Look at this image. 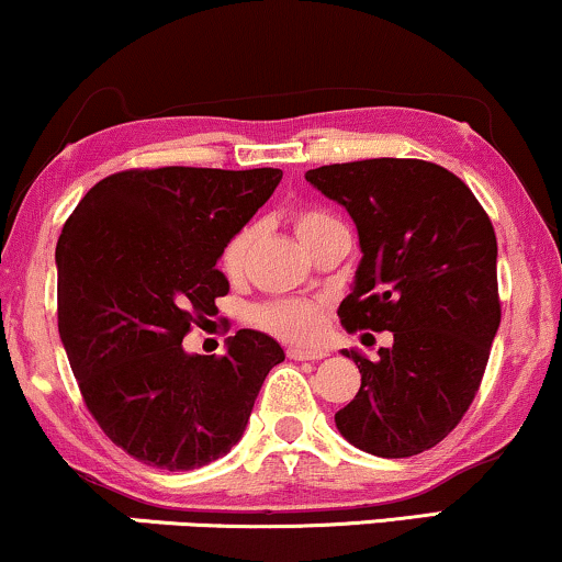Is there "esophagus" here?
<instances>
[{
	"label": "esophagus",
	"instance_id": "34e87169",
	"mask_svg": "<svg viewBox=\"0 0 562 562\" xmlns=\"http://www.w3.org/2000/svg\"><path fill=\"white\" fill-rule=\"evenodd\" d=\"M286 355L292 360H323L326 358V349H305V347H289Z\"/></svg>",
	"mask_w": 562,
	"mask_h": 562
}]
</instances>
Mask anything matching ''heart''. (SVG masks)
I'll return each mask as SVG.
<instances>
[{"label":"heart","mask_w":562,"mask_h":562,"mask_svg":"<svg viewBox=\"0 0 562 562\" xmlns=\"http://www.w3.org/2000/svg\"><path fill=\"white\" fill-rule=\"evenodd\" d=\"M334 223L331 215L321 213V210H305V213L296 215V236L305 244L310 236L318 234L323 226ZM257 236V226L249 223L236 231L234 236L226 241L221 255V266L226 273H239L247 262L249 249ZM252 321L266 331L281 336L289 341H313L315 336L326 326V307L318 300H276L266 302V305L252 310Z\"/></svg>","instance_id":"b5f03b06"}]
</instances>
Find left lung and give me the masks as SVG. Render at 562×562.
<instances>
[{
  "mask_svg": "<svg viewBox=\"0 0 562 562\" xmlns=\"http://www.w3.org/2000/svg\"><path fill=\"white\" fill-rule=\"evenodd\" d=\"M305 178L347 210L360 239L349 331H392L394 345L360 368V392L334 415L349 445L375 458H411L460 424L499 328L497 236L473 191L426 160L323 165Z\"/></svg>",
  "mask_w": 562,
  "mask_h": 562,
  "instance_id": "obj_1",
  "label": "left lung"
}]
</instances>
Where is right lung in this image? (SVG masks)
Returning <instances> with one entry per match:
<instances>
[{"mask_svg": "<svg viewBox=\"0 0 562 562\" xmlns=\"http://www.w3.org/2000/svg\"><path fill=\"white\" fill-rule=\"evenodd\" d=\"M279 168L123 170L86 191L57 241V326L83 402L142 463L191 471L241 439L286 358L241 328L226 355H189L191 323L228 294L223 247L270 200Z\"/></svg>", "mask_w": 562, "mask_h": 562, "instance_id": "1", "label": "right lung"}]
</instances>
